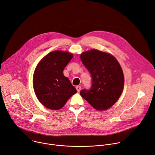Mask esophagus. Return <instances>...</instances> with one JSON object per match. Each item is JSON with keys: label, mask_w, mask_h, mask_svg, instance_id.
I'll list each match as a JSON object with an SVG mask.
<instances>
[{"label": "esophagus", "mask_w": 155, "mask_h": 155, "mask_svg": "<svg viewBox=\"0 0 155 155\" xmlns=\"http://www.w3.org/2000/svg\"><path fill=\"white\" fill-rule=\"evenodd\" d=\"M76 89L77 90V92L79 93L80 91V90H81V86H76Z\"/></svg>", "instance_id": "obj_1"}]
</instances>
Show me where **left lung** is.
<instances>
[{
	"label": "left lung",
	"instance_id": "obj_1",
	"mask_svg": "<svg viewBox=\"0 0 155 155\" xmlns=\"http://www.w3.org/2000/svg\"><path fill=\"white\" fill-rule=\"evenodd\" d=\"M80 59L92 77L90 90L80 95L97 110L111 107L120 98L124 88V75L117 59L97 50L83 52Z\"/></svg>",
	"mask_w": 155,
	"mask_h": 155
}]
</instances>
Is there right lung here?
<instances>
[{"mask_svg":"<svg viewBox=\"0 0 155 155\" xmlns=\"http://www.w3.org/2000/svg\"><path fill=\"white\" fill-rule=\"evenodd\" d=\"M73 54L53 51L37 64L33 77V86L38 101L47 108L59 110L77 91L69 78L63 74Z\"/></svg>","mask_w":155,"mask_h":155,"instance_id":"right-lung-1","label":"right lung"}]
</instances>
